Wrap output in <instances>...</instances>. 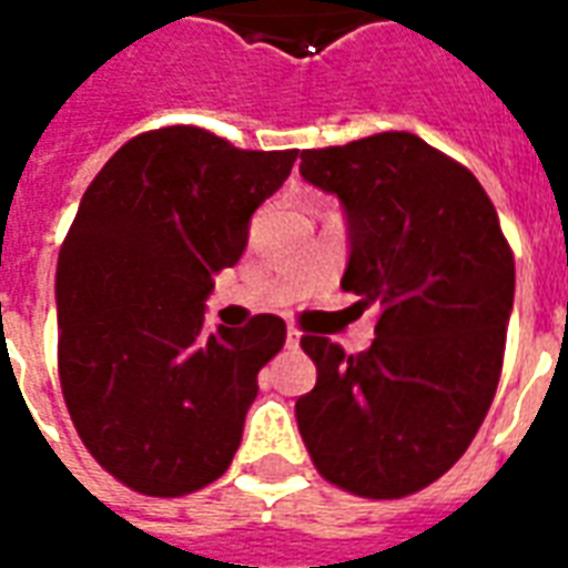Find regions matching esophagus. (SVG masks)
I'll list each match as a JSON object with an SVG mask.
<instances>
[{
	"label": "esophagus",
	"mask_w": 568,
	"mask_h": 568,
	"mask_svg": "<svg viewBox=\"0 0 568 568\" xmlns=\"http://www.w3.org/2000/svg\"><path fill=\"white\" fill-rule=\"evenodd\" d=\"M297 344H301V332H297V328H288V332H285V346L295 349Z\"/></svg>",
	"instance_id": "34e87169"
}]
</instances>
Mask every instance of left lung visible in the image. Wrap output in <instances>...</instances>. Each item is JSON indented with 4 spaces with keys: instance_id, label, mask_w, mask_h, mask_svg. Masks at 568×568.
Listing matches in <instances>:
<instances>
[{
    "instance_id": "8db88e82",
    "label": "left lung",
    "mask_w": 568,
    "mask_h": 568,
    "mask_svg": "<svg viewBox=\"0 0 568 568\" xmlns=\"http://www.w3.org/2000/svg\"><path fill=\"white\" fill-rule=\"evenodd\" d=\"M301 175L341 200L344 292L377 304L374 344L346 356L304 334L316 386L295 405L325 480L402 499L450 468L499 386L514 255L475 175L414 133L310 149Z\"/></svg>"
}]
</instances>
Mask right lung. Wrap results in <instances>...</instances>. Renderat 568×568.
Wrapping results in <instances>:
<instances>
[{
    "mask_svg": "<svg viewBox=\"0 0 568 568\" xmlns=\"http://www.w3.org/2000/svg\"><path fill=\"white\" fill-rule=\"evenodd\" d=\"M297 149L243 151L200 128L133 136L84 191L57 258V365L69 417L105 471L185 496L227 471L285 322L206 332L215 273Z\"/></svg>",
    "mask_w": 568,
    "mask_h": 568,
    "instance_id": "1",
    "label": "right lung"
}]
</instances>
